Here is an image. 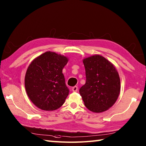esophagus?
Segmentation results:
<instances>
[{"instance_id": "34e87169", "label": "esophagus", "mask_w": 146, "mask_h": 146, "mask_svg": "<svg viewBox=\"0 0 146 146\" xmlns=\"http://www.w3.org/2000/svg\"><path fill=\"white\" fill-rule=\"evenodd\" d=\"M78 86H73V87L72 88V90H73V92H77V91H78Z\"/></svg>"}]
</instances>
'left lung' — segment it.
I'll return each instance as SVG.
<instances>
[{
    "label": "left lung",
    "instance_id": "8db88e82",
    "mask_svg": "<svg viewBox=\"0 0 146 146\" xmlns=\"http://www.w3.org/2000/svg\"><path fill=\"white\" fill-rule=\"evenodd\" d=\"M86 83L80 94L86 107L100 113L115 103L120 90V80L115 68L107 59L94 55L83 60Z\"/></svg>",
    "mask_w": 146,
    "mask_h": 146
}]
</instances>
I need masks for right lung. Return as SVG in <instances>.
Returning <instances> with one entry per match:
<instances>
[{"label": "right lung", "mask_w": 146, "mask_h": 146, "mask_svg": "<svg viewBox=\"0 0 146 146\" xmlns=\"http://www.w3.org/2000/svg\"><path fill=\"white\" fill-rule=\"evenodd\" d=\"M68 58L47 51L34 60L27 68L25 88L30 100L44 110H54L64 104L70 90L62 70Z\"/></svg>", "instance_id": "add662e5"}]
</instances>
